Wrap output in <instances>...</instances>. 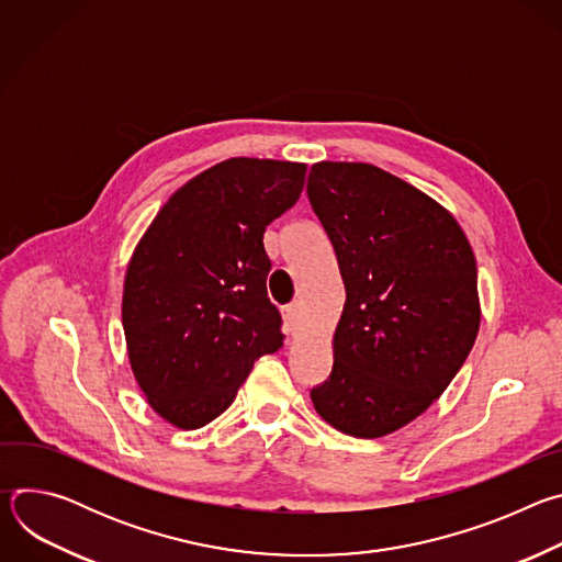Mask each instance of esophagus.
Returning a JSON list of instances; mask_svg holds the SVG:
<instances>
[{"label": "esophagus", "mask_w": 562, "mask_h": 562, "mask_svg": "<svg viewBox=\"0 0 562 562\" xmlns=\"http://www.w3.org/2000/svg\"><path fill=\"white\" fill-rule=\"evenodd\" d=\"M284 327L289 334L297 331V327H300V304L297 302H293L284 308Z\"/></svg>", "instance_id": "34e87169"}]
</instances>
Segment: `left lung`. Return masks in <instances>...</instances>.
<instances>
[{"label":"left lung","instance_id":"left-lung-1","mask_svg":"<svg viewBox=\"0 0 562 562\" xmlns=\"http://www.w3.org/2000/svg\"><path fill=\"white\" fill-rule=\"evenodd\" d=\"M345 282L334 369L311 389L338 431L380 438L425 414L477 329V271L456 217L373 165L317 162L306 184Z\"/></svg>","mask_w":562,"mask_h":562}]
</instances>
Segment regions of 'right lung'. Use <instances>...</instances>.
I'll return each mask as SVG.
<instances>
[{
  "instance_id": "right-lung-1",
  "label": "right lung",
  "mask_w": 562,
  "mask_h": 562,
  "mask_svg": "<svg viewBox=\"0 0 562 562\" xmlns=\"http://www.w3.org/2000/svg\"><path fill=\"white\" fill-rule=\"evenodd\" d=\"M306 165L231 157L157 211L124 276L122 325L150 409L178 429L224 414L254 362L282 347L262 237L304 189Z\"/></svg>"
}]
</instances>
